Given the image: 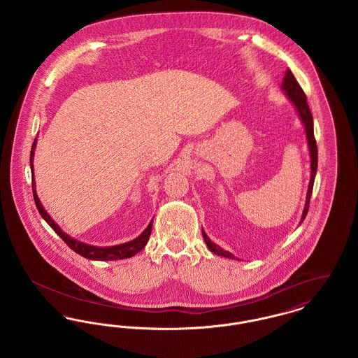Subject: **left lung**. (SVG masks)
Segmentation results:
<instances>
[{"instance_id": "8db88e82", "label": "left lung", "mask_w": 358, "mask_h": 358, "mask_svg": "<svg viewBox=\"0 0 358 358\" xmlns=\"http://www.w3.org/2000/svg\"><path fill=\"white\" fill-rule=\"evenodd\" d=\"M282 90L286 92L287 98L295 106L301 120L305 124L306 129L307 142H308V150H310V158H311V177H310V182H308V190H307L306 204H305V209L302 213V219L301 222L305 220L307 212H308V206H310V197H311V192H313V187H314V178H315V173H317V165H318V150H317V142H315V136H314V127H313V115L311 111L308 108L307 104V98L302 90V87L296 82V79L294 78L292 72L287 69L286 75L283 78V83H282ZM203 236H204L205 243L208 245V248L216 254V255L224 256L228 259H235L238 260V257L232 255L231 252L225 251L220 248L219 245H216L215 243L210 241V238L206 236L204 231H203Z\"/></svg>"}]
</instances>
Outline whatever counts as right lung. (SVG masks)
<instances>
[{
    "label": "right lung",
    "instance_id": "1",
    "mask_svg": "<svg viewBox=\"0 0 358 358\" xmlns=\"http://www.w3.org/2000/svg\"><path fill=\"white\" fill-rule=\"evenodd\" d=\"M34 148H36V139L32 145V150H31V169H32V176H34ZM32 190H34V204L37 206L41 217L51 225L52 229L64 240V243L69 245L71 250H73L76 254L83 256L85 259H91V260H118V259H126V257H131V256L138 254L148 243V240L150 238L152 234V228H153V220L148 225V228L138 236V238L127 241L124 244L120 245H113V247H95V245H90L82 241H78L75 238H69L67 234H64L59 225L52 220L51 216L47 213V210L43 208V205L40 203L36 189H34V178L32 177Z\"/></svg>",
    "mask_w": 358,
    "mask_h": 358
}]
</instances>
